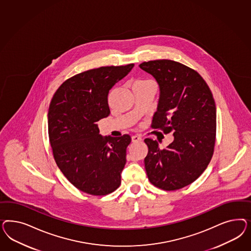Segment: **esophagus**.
I'll return each mask as SVG.
<instances>
[{"mask_svg":"<svg viewBox=\"0 0 251 251\" xmlns=\"http://www.w3.org/2000/svg\"><path fill=\"white\" fill-rule=\"evenodd\" d=\"M131 140L133 143H136V142H141L142 141V137L139 134H135L133 136L131 137Z\"/></svg>","mask_w":251,"mask_h":251,"instance_id":"34e87169","label":"esophagus"}]
</instances>
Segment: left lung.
<instances>
[{"instance_id": "left-lung-1", "label": "left lung", "mask_w": 251, "mask_h": 251, "mask_svg": "<svg viewBox=\"0 0 251 251\" xmlns=\"http://www.w3.org/2000/svg\"><path fill=\"white\" fill-rule=\"evenodd\" d=\"M139 66L159 84V102L151 127L174 135L164 149L156 141L145 139L146 174L161 190L182 189L203 173L213 157L216 140L213 94L198 72L180 62L155 60Z\"/></svg>"}]
</instances>
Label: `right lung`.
I'll return each instance as SVG.
<instances>
[{
	"label": "right lung",
	"instance_id": "add662e5",
	"mask_svg": "<svg viewBox=\"0 0 251 251\" xmlns=\"http://www.w3.org/2000/svg\"><path fill=\"white\" fill-rule=\"evenodd\" d=\"M134 64L103 66L67 79L55 92L48 113L54 160L76 189L94 196L117 190L126 164L129 134L102 136L97 122L107 117L109 90Z\"/></svg>",
	"mask_w": 251,
	"mask_h": 251
}]
</instances>
